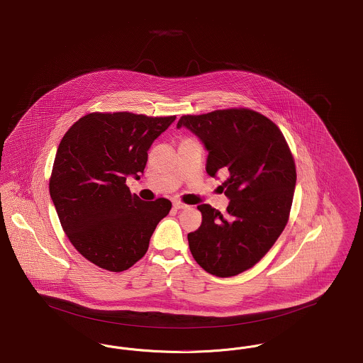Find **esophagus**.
Listing matches in <instances>:
<instances>
[{"mask_svg": "<svg viewBox=\"0 0 363 363\" xmlns=\"http://www.w3.org/2000/svg\"><path fill=\"white\" fill-rule=\"evenodd\" d=\"M173 208H174V209H185V208H188V205H186V203H182L181 201H174V203H173Z\"/></svg>", "mask_w": 363, "mask_h": 363, "instance_id": "obj_1", "label": "esophagus"}]
</instances>
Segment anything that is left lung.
Returning <instances> with one entry per match:
<instances>
[{"label":"left lung","instance_id":"left-lung-1","mask_svg":"<svg viewBox=\"0 0 363 363\" xmlns=\"http://www.w3.org/2000/svg\"><path fill=\"white\" fill-rule=\"evenodd\" d=\"M182 127L208 151L206 173L227 175L223 190L230 199L225 213L199 205L203 223L188 235L190 252L209 274L236 276L261 261L284 231L296 188L294 160L276 124L251 109L182 116L177 128Z\"/></svg>","mask_w":363,"mask_h":363}]
</instances>
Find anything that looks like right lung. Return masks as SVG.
Instances as JSON below:
<instances>
[{"mask_svg": "<svg viewBox=\"0 0 363 363\" xmlns=\"http://www.w3.org/2000/svg\"><path fill=\"white\" fill-rule=\"evenodd\" d=\"M175 116L130 112L81 117L59 143L50 196L75 250L109 272H124L148 250L172 203L130 194L127 177L140 179L148 150Z\"/></svg>", "mask_w": 363, "mask_h": 363, "instance_id": "1", "label": "right lung"}]
</instances>
